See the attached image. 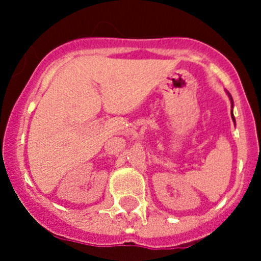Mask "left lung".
Wrapping results in <instances>:
<instances>
[{
    "instance_id": "1",
    "label": "left lung",
    "mask_w": 261,
    "mask_h": 261,
    "mask_svg": "<svg viewBox=\"0 0 261 261\" xmlns=\"http://www.w3.org/2000/svg\"><path fill=\"white\" fill-rule=\"evenodd\" d=\"M232 99V98H231ZM231 116H232V118H233V121H235V117H233V115H232V111H231Z\"/></svg>"
}]
</instances>
